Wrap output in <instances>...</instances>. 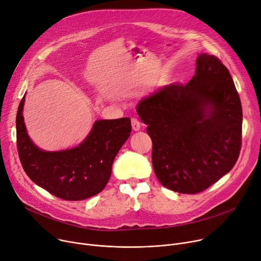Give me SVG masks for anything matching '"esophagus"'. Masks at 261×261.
Listing matches in <instances>:
<instances>
[{"label": "esophagus", "instance_id": "1", "mask_svg": "<svg viewBox=\"0 0 261 261\" xmlns=\"http://www.w3.org/2000/svg\"><path fill=\"white\" fill-rule=\"evenodd\" d=\"M130 121H132V127H133V129L134 130H139L140 128H141V123H140V121L139 120L136 118V117H133L132 119H130Z\"/></svg>", "mask_w": 261, "mask_h": 261}]
</instances>
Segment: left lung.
Here are the masks:
<instances>
[{
	"instance_id": "left-lung-1",
	"label": "left lung",
	"mask_w": 261,
	"mask_h": 261,
	"mask_svg": "<svg viewBox=\"0 0 261 261\" xmlns=\"http://www.w3.org/2000/svg\"><path fill=\"white\" fill-rule=\"evenodd\" d=\"M152 141V166L164 187L199 193L228 173L242 148L243 109L229 70L199 54L187 85L170 84L137 107Z\"/></svg>"
}]
</instances>
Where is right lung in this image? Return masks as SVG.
Segmentation results:
<instances>
[{
	"label": "right lung",
	"mask_w": 261,
	"mask_h": 261,
	"mask_svg": "<svg viewBox=\"0 0 261 261\" xmlns=\"http://www.w3.org/2000/svg\"><path fill=\"white\" fill-rule=\"evenodd\" d=\"M24 102L25 96L16 114V145L31 181L66 200H82L101 192L111 177L115 156L130 135V119L98 120L77 147L44 151L32 143L27 134Z\"/></svg>",
	"instance_id": "1"
}]
</instances>
